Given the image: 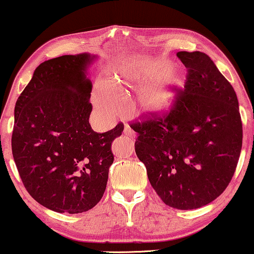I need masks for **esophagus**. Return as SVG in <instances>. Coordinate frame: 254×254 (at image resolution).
<instances>
[{"instance_id": "esophagus-1", "label": "esophagus", "mask_w": 254, "mask_h": 254, "mask_svg": "<svg viewBox=\"0 0 254 254\" xmlns=\"http://www.w3.org/2000/svg\"><path fill=\"white\" fill-rule=\"evenodd\" d=\"M124 133L127 134V135H129V136H135V131L131 129V127L128 124H125Z\"/></svg>"}]
</instances>
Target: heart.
Segmentation results:
<instances>
[{
	"instance_id": "1",
	"label": "heart",
	"mask_w": 254,
	"mask_h": 254,
	"mask_svg": "<svg viewBox=\"0 0 254 254\" xmlns=\"http://www.w3.org/2000/svg\"><path fill=\"white\" fill-rule=\"evenodd\" d=\"M168 69L163 67H137L124 72L119 83L121 85H145L163 77ZM182 84L178 75H172L164 81L155 83L144 90L141 102L145 109L154 113H163L170 109L176 99L177 89ZM96 104L104 113L114 114L123 109V100L119 93L107 83H100L96 92Z\"/></svg>"
}]
</instances>
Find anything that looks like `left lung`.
<instances>
[{
    "mask_svg": "<svg viewBox=\"0 0 254 254\" xmlns=\"http://www.w3.org/2000/svg\"><path fill=\"white\" fill-rule=\"evenodd\" d=\"M187 68L168 112L143 114L129 126L135 152L163 202L195 209L221 195L242 150L243 126L232 85L202 52H178Z\"/></svg>",
    "mask_w": 254,
    "mask_h": 254,
    "instance_id": "left-lung-1",
    "label": "left lung"
}]
</instances>
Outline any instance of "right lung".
<instances>
[{
  "mask_svg": "<svg viewBox=\"0 0 254 254\" xmlns=\"http://www.w3.org/2000/svg\"><path fill=\"white\" fill-rule=\"evenodd\" d=\"M89 54L62 55L39 64L15 106L12 156L23 185L58 213L91 209L105 192L114 161L112 142L124 124L105 133L89 124L92 84Z\"/></svg>",
  "mask_w": 254,
  "mask_h": 254,
  "instance_id": "obj_1",
  "label": "right lung"
}]
</instances>
